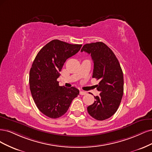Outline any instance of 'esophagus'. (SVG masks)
<instances>
[{
	"label": "esophagus",
	"instance_id": "obj_1",
	"mask_svg": "<svg viewBox=\"0 0 152 152\" xmlns=\"http://www.w3.org/2000/svg\"><path fill=\"white\" fill-rule=\"evenodd\" d=\"M86 94H87V93L86 91H81L80 92V94L81 95H86Z\"/></svg>",
	"mask_w": 152,
	"mask_h": 152
}]
</instances>
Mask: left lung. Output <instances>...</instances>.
<instances>
[{"instance_id":"1","label":"left lung","mask_w":152,"mask_h":152,"mask_svg":"<svg viewBox=\"0 0 152 152\" xmlns=\"http://www.w3.org/2000/svg\"><path fill=\"white\" fill-rule=\"evenodd\" d=\"M91 55L94 63L92 77L99 80L96 89L99 96L87 107L88 114L98 121L113 115L119 108L124 92L123 72L114 52L104 43L99 42L83 45L81 52Z\"/></svg>"}]
</instances>
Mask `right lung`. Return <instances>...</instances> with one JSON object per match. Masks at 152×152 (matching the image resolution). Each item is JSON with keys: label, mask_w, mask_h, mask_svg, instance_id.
I'll list each match as a JSON object with an SVG mask.
<instances>
[{"label": "right lung", "mask_w": 152, "mask_h": 152, "mask_svg": "<svg viewBox=\"0 0 152 152\" xmlns=\"http://www.w3.org/2000/svg\"><path fill=\"white\" fill-rule=\"evenodd\" d=\"M81 46L53 40L39 51L32 64L29 77L31 95L39 110L50 118L64 114L80 94L75 87L60 86L57 79L66 61Z\"/></svg>", "instance_id": "obj_1"}]
</instances>
